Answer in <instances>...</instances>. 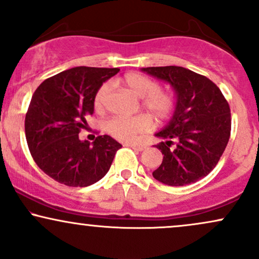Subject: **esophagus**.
Masks as SVG:
<instances>
[{"mask_svg":"<svg viewBox=\"0 0 259 259\" xmlns=\"http://www.w3.org/2000/svg\"><path fill=\"white\" fill-rule=\"evenodd\" d=\"M127 146H130L134 150H138V151H144L147 148V145H142V144H129Z\"/></svg>","mask_w":259,"mask_h":259,"instance_id":"1","label":"esophagus"}]
</instances>
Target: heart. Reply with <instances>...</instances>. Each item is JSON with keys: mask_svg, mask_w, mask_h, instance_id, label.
I'll return each instance as SVG.
<instances>
[{"mask_svg": "<svg viewBox=\"0 0 259 259\" xmlns=\"http://www.w3.org/2000/svg\"><path fill=\"white\" fill-rule=\"evenodd\" d=\"M119 84L141 100V105L156 120H164L171 115L175 107V99L170 92L162 91L156 80L140 73H127L119 80ZM111 91L108 84L102 85L95 95L94 105L101 109ZM151 121L145 115L133 118L114 117L106 123L107 133L120 141H134L140 134L150 130Z\"/></svg>", "mask_w": 259, "mask_h": 259, "instance_id": "heart-1", "label": "heart"}]
</instances>
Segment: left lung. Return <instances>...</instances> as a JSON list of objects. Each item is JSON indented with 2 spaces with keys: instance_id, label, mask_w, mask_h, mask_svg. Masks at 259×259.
Masks as SVG:
<instances>
[{
  "instance_id": "obj_1",
  "label": "left lung",
  "mask_w": 259,
  "mask_h": 259,
  "mask_svg": "<svg viewBox=\"0 0 259 259\" xmlns=\"http://www.w3.org/2000/svg\"><path fill=\"white\" fill-rule=\"evenodd\" d=\"M142 72L168 82L177 97L173 117L154 134L163 154L152 175L169 186H184L208 175L221 159L231 130L230 107L214 82L183 67H148Z\"/></svg>"
}]
</instances>
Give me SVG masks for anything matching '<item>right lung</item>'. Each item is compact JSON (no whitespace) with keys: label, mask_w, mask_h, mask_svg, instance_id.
Segmentation results:
<instances>
[{"label":"right lung","mask_w":259,"mask_h":259,"mask_svg":"<svg viewBox=\"0 0 259 259\" xmlns=\"http://www.w3.org/2000/svg\"><path fill=\"white\" fill-rule=\"evenodd\" d=\"M118 68L75 67L46 79L32 95L25 136L38 168L67 186L85 187L102 179L121 145L108 135L90 145L79 139L94 113L95 95Z\"/></svg>","instance_id":"obj_1"}]
</instances>
